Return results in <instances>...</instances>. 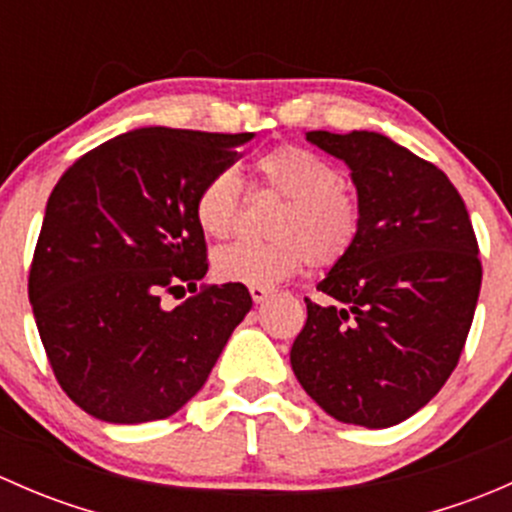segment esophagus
<instances>
[{"label":"esophagus","mask_w":512,"mask_h":512,"mask_svg":"<svg viewBox=\"0 0 512 512\" xmlns=\"http://www.w3.org/2000/svg\"><path fill=\"white\" fill-rule=\"evenodd\" d=\"M270 292H272V289H267V287H250V297H252V302H255V304L265 302V299L270 297Z\"/></svg>","instance_id":"obj_1"}]
</instances>
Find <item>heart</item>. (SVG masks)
I'll return each mask as SVG.
<instances>
[{"label":"heart","instance_id":"obj_1","mask_svg":"<svg viewBox=\"0 0 512 512\" xmlns=\"http://www.w3.org/2000/svg\"><path fill=\"white\" fill-rule=\"evenodd\" d=\"M255 185L285 198L272 223L267 245L220 247L213 257L215 277L232 285L275 287L297 275L307 262L332 267L352 252L361 227L359 198L339 170L302 146H277L252 163ZM242 183L235 170L210 175L195 198V220L210 237L230 235L237 225Z\"/></svg>","mask_w":512,"mask_h":512}]
</instances>
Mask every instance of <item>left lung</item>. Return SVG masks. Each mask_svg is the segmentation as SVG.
<instances>
[{
  "label": "left lung",
  "mask_w": 512,
  "mask_h": 512,
  "mask_svg": "<svg viewBox=\"0 0 512 512\" xmlns=\"http://www.w3.org/2000/svg\"><path fill=\"white\" fill-rule=\"evenodd\" d=\"M349 168L361 208L352 252L309 299L289 361L329 416L389 428L441 391L466 344L480 292L478 242L448 175L376 131H309Z\"/></svg>",
  "instance_id": "8db88e82"
}]
</instances>
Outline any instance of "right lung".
<instances>
[{
    "label": "right lung",
    "mask_w": 512,
    "mask_h": 512,
    "mask_svg": "<svg viewBox=\"0 0 512 512\" xmlns=\"http://www.w3.org/2000/svg\"><path fill=\"white\" fill-rule=\"evenodd\" d=\"M255 133L136 128L81 156L46 203L29 272L36 329L61 389L108 423L173 416L250 312L245 285L160 294L208 272L195 198Z\"/></svg>",
    "instance_id": "add662e5"
}]
</instances>
